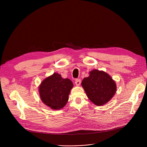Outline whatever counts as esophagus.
<instances>
[{"label": "esophagus", "mask_w": 147, "mask_h": 147, "mask_svg": "<svg viewBox=\"0 0 147 147\" xmlns=\"http://www.w3.org/2000/svg\"><path fill=\"white\" fill-rule=\"evenodd\" d=\"M80 83H81V80H80V79H76V80H75V84H76V86H80Z\"/></svg>", "instance_id": "1"}]
</instances>
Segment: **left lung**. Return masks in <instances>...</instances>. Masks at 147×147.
<instances>
[{
	"label": "left lung",
	"mask_w": 147,
	"mask_h": 147,
	"mask_svg": "<svg viewBox=\"0 0 147 147\" xmlns=\"http://www.w3.org/2000/svg\"><path fill=\"white\" fill-rule=\"evenodd\" d=\"M89 74L88 78L82 80V86L90 101L95 105H105L116 92V83L111 76L104 71L93 69Z\"/></svg>",
	"instance_id": "obj_1"
}]
</instances>
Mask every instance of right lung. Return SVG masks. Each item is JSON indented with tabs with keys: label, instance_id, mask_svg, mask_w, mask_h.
Wrapping results in <instances>:
<instances>
[{
	"label": "right lung",
	"instance_id": "add662e5",
	"mask_svg": "<svg viewBox=\"0 0 147 147\" xmlns=\"http://www.w3.org/2000/svg\"><path fill=\"white\" fill-rule=\"evenodd\" d=\"M73 87L69 79H63L61 75L54 73L46 78L38 86L42 101L51 109L59 110L67 104L68 95Z\"/></svg>",
	"mask_w": 147,
	"mask_h": 147
}]
</instances>
